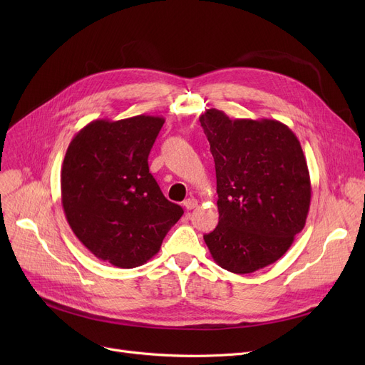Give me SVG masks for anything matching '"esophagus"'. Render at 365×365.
Listing matches in <instances>:
<instances>
[{
  "label": "esophagus",
  "mask_w": 365,
  "mask_h": 365,
  "mask_svg": "<svg viewBox=\"0 0 365 365\" xmlns=\"http://www.w3.org/2000/svg\"><path fill=\"white\" fill-rule=\"evenodd\" d=\"M197 205H198V201L195 198H187L183 201V207L186 210H194Z\"/></svg>",
  "instance_id": "34e87169"
}]
</instances>
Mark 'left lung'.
I'll use <instances>...</instances> for the list:
<instances>
[{"label":"left lung","mask_w":365,"mask_h":365,"mask_svg":"<svg viewBox=\"0 0 365 365\" xmlns=\"http://www.w3.org/2000/svg\"><path fill=\"white\" fill-rule=\"evenodd\" d=\"M200 123L219 195V223L204 241L223 269L252 274L282 257L304 227L308 164L296 134L277 120H231L207 109Z\"/></svg>","instance_id":"8db88e82"}]
</instances>
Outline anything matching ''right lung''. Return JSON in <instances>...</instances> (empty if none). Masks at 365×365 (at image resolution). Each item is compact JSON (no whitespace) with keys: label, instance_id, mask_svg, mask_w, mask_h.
Returning <instances> with one entry per match:
<instances>
[{"label":"right lung","instance_id":"right-lung-1","mask_svg":"<svg viewBox=\"0 0 365 365\" xmlns=\"http://www.w3.org/2000/svg\"><path fill=\"white\" fill-rule=\"evenodd\" d=\"M164 118L96 120L75 134L62 164L66 220L88 250L130 269L155 256L183 215L149 173L148 157Z\"/></svg>","mask_w":365,"mask_h":365}]
</instances>
